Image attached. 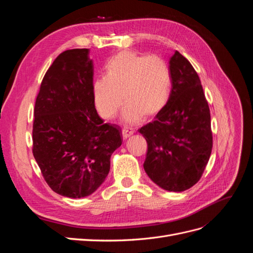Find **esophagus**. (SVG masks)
Masks as SVG:
<instances>
[{
	"instance_id": "esophagus-1",
	"label": "esophagus",
	"mask_w": 253,
	"mask_h": 253,
	"mask_svg": "<svg viewBox=\"0 0 253 253\" xmlns=\"http://www.w3.org/2000/svg\"><path fill=\"white\" fill-rule=\"evenodd\" d=\"M134 134V131L131 128H127V127H125L122 128V137H124V139H126L128 138L129 136Z\"/></svg>"
}]
</instances>
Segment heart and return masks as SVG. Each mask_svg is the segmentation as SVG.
Here are the masks:
<instances>
[{"mask_svg":"<svg viewBox=\"0 0 253 253\" xmlns=\"http://www.w3.org/2000/svg\"><path fill=\"white\" fill-rule=\"evenodd\" d=\"M104 77L93 84V97L100 116L110 120L124 102L122 119L136 124L143 115L152 117L170 100L172 76L167 61L156 55L124 50L113 57L104 68Z\"/></svg>","mask_w":253,"mask_h":253,"instance_id":"b5f03b06","label":"heart"}]
</instances>
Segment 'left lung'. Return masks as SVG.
I'll use <instances>...</instances> for the list:
<instances>
[{"label": "left lung", "mask_w": 253, "mask_h": 253, "mask_svg": "<svg viewBox=\"0 0 253 253\" xmlns=\"http://www.w3.org/2000/svg\"><path fill=\"white\" fill-rule=\"evenodd\" d=\"M169 67L170 100L139 133L148 142L145 173L160 188L182 192L201 179L209 162L211 117L201 79L188 59L176 50Z\"/></svg>", "instance_id": "obj_1"}]
</instances>
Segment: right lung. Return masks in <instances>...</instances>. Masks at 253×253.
<instances>
[{"label":"right lung","instance_id":"add662e5","mask_svg":"<svg viewBox=\"0 0 253 253\" xmlns=\"http://www.w3.org/2000/svg\"><path fill=\"white\" fill-rule=\"evenodd\" d=\"M88 48L68 49L55 59L41 82L33 125V154L56 193L88 196L110 172L121 129L103 124L93 97Z\"/></svg>","mask_w":253,"mask_h":253}]
</instances>
